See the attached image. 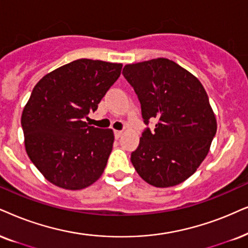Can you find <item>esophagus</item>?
Wrapping results in <instances>:
<instances>
[{"label":"esophagus","mask_w":248,"mask_h":248,"mask_svg":"<svg viewBox=\"0 0 248 248\" xmlns=\"http://www.w3.org/2000/svg\"><path fill=\"white\" fill-rule=\"evenodd\" d=\"M122 135V131L121 130H114V136L115 139H120Z\"/></svg>","instance_id":"obj_1"}]
</instances>
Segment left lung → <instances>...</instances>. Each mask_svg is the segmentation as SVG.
I'll return each mask as SVG.
<instances>
[{"instance_id":"1","label":"left lung","mask_w":248,"mask_h":248,"mask_svg":"<svg viewBox=\"0 0 248 248\" xmlns=\"http://www.w3.org/2000/svg\"><path fill=\"white\" fill-rule=\"evenodd\" d=\"M122 74L136 93L146 128L131 164L156 187L187 180L206 158L216 134V119L207 93L186 68L167 58L128 64Z\"/></svg>"}]
</instances>
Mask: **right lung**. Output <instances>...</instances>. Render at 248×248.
I'll list each match as a JSON object with an SVG mask.
<instances>
[{
    "label": "right lung",
    "instance_id": "right-lung-1",
    "mask_svg": "<svg viewBox=\"0 0 248 248\" xmlns=\"http://www.w3.org/2000/svg\"><path fill=\"white\" fill-rule=\"evenodd\" d=\"M122 64L78 59L35 84L21 114L25 149L40 173L66 190H81L102 176L114 142L112 129L84 119L120 77Z\"/></svg>",
    "mask_w": 248,
    "mask_h": 248
}]
</instances>
